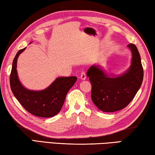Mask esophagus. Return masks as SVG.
Here are the masks:
<instances>
[{"label": "esophagus", "instance_id": "34e87169", "mask_svg": "<svg viewBox=\"0 0 155 155\" xmlns=\"http://www.w3.org/2000/svg\"><path fill=\"white\" fill-rule=\"evenodd\" d=\"M86 78H87V75H86V73L83 71L80 74V79L82 80H86Z\"/></svg>", "mask_w": 155, "mask_h": 155}]
</instances>
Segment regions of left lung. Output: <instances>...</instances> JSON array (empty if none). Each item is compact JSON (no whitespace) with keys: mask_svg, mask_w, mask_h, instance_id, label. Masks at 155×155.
<instances>
[{"mask_svg":"<svg viewBox=\"0 0 155 155\" xmlns=\"http://www.w3.org/2000/svg\"><path fill=\"white\" fill-rule=\"evenodd\" d=\"M132 51V62L123 74L109 75L101 66L93 65L87 75L91 83V99L104 112H114L124 109L134 98L143 79L141 56L137 46L127 45Z\"/></svg>","mask_w":155,"mask_h":155,"instance_id":"8db88e82","label":"left lung"}]
</instances>
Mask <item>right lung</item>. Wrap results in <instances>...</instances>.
Returning a JSON list of instances; mask_svg holds the SVG:
<instances>
[{"label":"right lung","mask_w":155,"mask_h":155,"mask_svg":"<svg viewBox=\"0 0 155 155\" xmlns=\"http://www.w3.org/2000/svg\"><path fill=\"white\" fill-rule=\"evenodd\" d=\"M20 50L16 53L12 63L9 83L14 96L25 110L33 115L42 118L55 116L62 107L66 94L77 81L75 76L60 77L41 91H32L25 88L19 81L16 70V64L19 54L25 51Z\"/></svg>","instance_id":"obj_1"}]
</instances>
